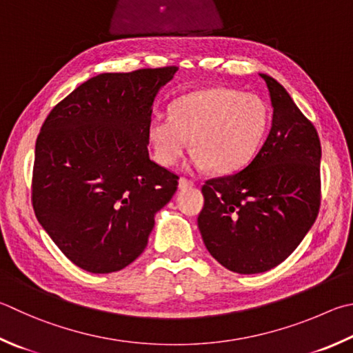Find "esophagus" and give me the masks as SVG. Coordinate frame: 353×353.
<instances>
[{"label": "esophagus", "instance_id": "obj_1", "mask_svg": "<svg viewBox=\"0 0 353 353\" xmlns=\"http://www.w3.org/2000/svg\"><path fill=\"white\" fill-rule=\"evenodd\" d=\"M191 187H194V182L193 181H190V179H185V177L179 179V188L187 190V188H191Z\"/></svg>", "mask_w": 353, "mask_h": 353}]
</instances>
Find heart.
<instances>
[{"label":"heart","mask_w":353,"mask_h":353,"mask_svg":"<svg viewBox=\"0 0 353 353\" xmlns=\"http://www.w3.org/2000/svg\"><path fill=\"white\" fill-rule=\"evenodd\" d=\"M268 123L270 111L258 95L208 88L177 99L166 117H152L148 139L162 166L176 165L191 139L196 166L208 165L216 174H230L253 159Z\"/></svg>","instance_id":"1"}]
</instances>
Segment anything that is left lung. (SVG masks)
Masks as SVG:
<instances>
[{"label":"left lung","instance_id":"8db88e82","mask_svg":"<svg viewBox=\"0 0 353 353\" xmlns=\"http://www.w3.org/2000/svg\"><path fill=\"white\" fill-rule=\"evenodd\" d=\"M261 77L273 105L270 134L245 168L205 181L197 217L210 254L241 274L267 272L285 261L321 205L316 128L276 80Z\"/></svg>","mask_w":353,"mask_h":353}]
</instances>
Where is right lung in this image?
<instances>
[{"label": "right lung", "mask_w": 353, "mask_h": 353, "mask_svg": "<svg viewBox=\"0 0 353 353\" xmlns=\"http://www.w3.org/2000/svg\"><path fill=\"white\" fill-rule=\"evenodd\" d=\"M177 66L100 74L54 106L35 143L32 207L77 267L119 272L148 243L176 172L150 159L152 101Z\"/></svg>", "instance_id": "obj_1"}]
</instances>
